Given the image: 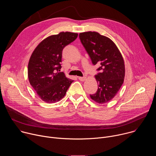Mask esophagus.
<instances>
[{
	"instance_id": "esophagus-1",
	"label": "esophagus",
	"mask_w": 156,
	"mask_h": 156,
	"mask_svg": "<svg viewBox=\"0 0 156 156\" xmlns=\"http://www.w3.org/2000/svg\"><path fill=\"white\" fill-rule=\"evenodd\" d=\"M78 79L81 81H84L86 80V77H81V76H80V77H78Z\"/></svg>"
}]
</instances>
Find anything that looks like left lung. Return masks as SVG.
Masks as SVG:
<instances>
[{
	"instance_id": "left-lung-1",
	"label": "left lung",
	"mask_w": 156,
	"mask_h": 156,
	"mask_svg": "<svg viewBox=\"0 0 156 156\" xmlns=\"http://www.w3.org/2000/svg\"><path fill=\"white\" fill-rule=\"evenodd\" d=\"M80 41L94 65H100L95 79L97 92L90 97L99 104L112 100L119 92L124 81L125 68L121 52L114 42L96 31L81 33Z\"/></svg>"
}]
</instances>
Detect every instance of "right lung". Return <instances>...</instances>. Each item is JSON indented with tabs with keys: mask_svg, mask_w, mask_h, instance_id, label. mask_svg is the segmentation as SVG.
<instances>
[{
	"mask_svg": "<svg viewBox=\"0 0 156 156\" xmlns=\"http://www.w3.org/2000/svg\"><path fill=\"white\" fill-rule=\"evenodd\" d=\"M77 37L78 33L68 31L49 36L33 52L28 66V80L44 102L51 104L60 101L73 81L60 69L63 49Z\"/></svg>",
	"mask_w": 156,
	"mask_h": 156,
	"instance_id": "add662e5",
	"label": "right lung"
}]
</instances>
